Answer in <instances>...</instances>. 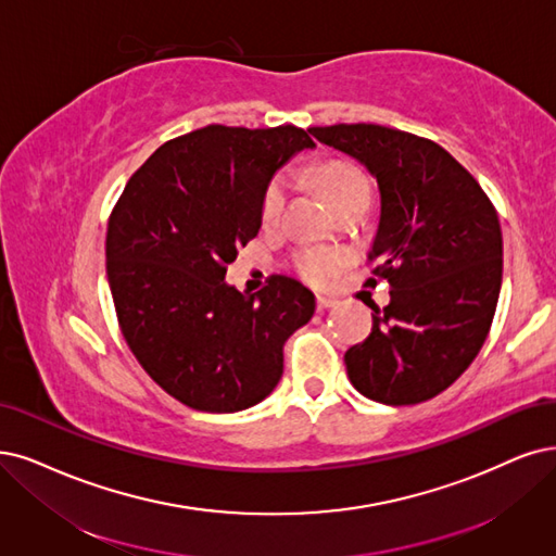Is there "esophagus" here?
<instances>
[{
    "label": "esophagus",
    "mask_w": 556,
    "mask_h": 556,
    "mask_svg": "<svg viewBox=\"0 0 556 556\" xmlns=\"http://www.w3.org/2000/svg\"><path fill=\"white\" fill-rule=\"evenodd\" d=\"M337 300L334 298H325V295H318L316 298V309L323 312V309H330V306H334Z\"/></svg>",
    "instance_id": "obj_1"
}]
</instances>
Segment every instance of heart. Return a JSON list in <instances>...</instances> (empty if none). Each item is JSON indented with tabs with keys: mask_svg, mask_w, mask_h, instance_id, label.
I'll return each mask as SVG.
<instances>
[{
	"mask_svg": "<svg viewBox=\"0 0 556 556\" xmlns=\"http://www.w3.org/2000/svg\"><path fill=\"white\" fill-rule=\"evenodd\" d=\"M318 188L330 199L337 213H343L353 205L371 199V185H368L366 176L353 167V164L330 160L323 162L312 172ZM286 203V180L281 176H275L265 185L261 197V222L263 226H275L281 219ZM298 275L312 286H323L330 281L345 263V256L334 250H318V247H309V250H300L293 258Z\"/></svg>",
	"mask_w": 556,
	"mask_h": 556,
	"instance_id": "b5f03b06",
	"label": "heart"
}]
</instances>
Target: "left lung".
Wrapping results in <instances>:
<instances>
[{
  "instance_id": "1",
  "label": "left lung",
  "mask_w": 556,
  "mask_h": 556,
  "mask_svg": "<svg viewBox=\"0 0 556 556\" xmlns=\"http://www.w3.org/2000/svg\"><path fill=\"white\" fill-rule=\"evenodd\" d=\"M353 155L380 188V224L364 286L389 304L348 348L345 371L366 399L415 405L442 394L475 362L502 289V226L477 178L440 143L374 123L309 130Z\"/></svg>"
}]
</instances>
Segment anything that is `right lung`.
I'll return each mask as SVG.
<instances>
[{
	"label": "right lung",
	"mask_w": 556,
	"mask_h": 556,
	"mask_svg": "<svg viewBox=\"0 0 556 556\" xmlns=\"http://www.w3.org/2000/svg\"><path fill=\"white\" fill-rule=\"evenodd\" d=\"M295 126H205L169 139L123 188L108 222L114 309L132 355L169 396L238 413L283 374V341L314 316L302 283L273 275L240 293L224 275L261 229V197L302 149Z\"/></svg>",
	"instance_id": "add662e5"
}]
</instances>
